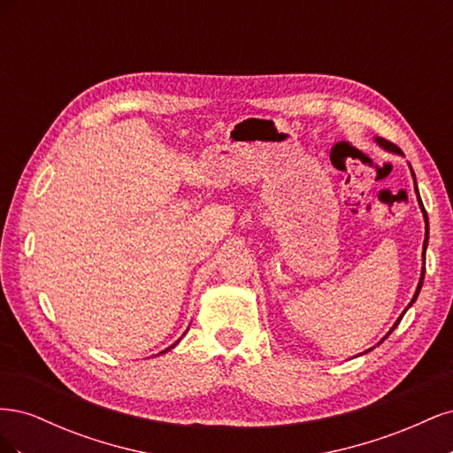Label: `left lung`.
I'll return each mask as SVG.
<instances>
[{
	"label": "left lung",
	"mask_w": 453,
	"mask_h": 453,
	"mask_svg": "<svg viewBox=\"0 0 453 453\" xmlns=\"http://www.w3.org/2000/svg\"><path fill=\"white\" fill-rule=\"evenodd\" d=\"M376 142H378V143H380L381 147H386L388 150H393V153H399V155H401V149H399V147H396L395 143H391V142H388V140H383V138H378ZM412 175H414V172H412ZM416 193H418V185H416ZM418 198H419V193H418ZM419 203H421V198H419ZM421 210H423V217H425V242H423V260H425V248H427V242H429V219H427V213H425V208H423V203H421ZM423 278H425V268H423V272H421V280H419V283H418V289H416V295H414V298H412V303H410V304H408V308H410V306H412V304H414V300L418 298V295H419V291H421V285H423ZM408 308H406V310H408ZM406 310L403 311V315L406 313ZM403 315H401V318H399V319H396V323H395V325L391 326V331H389V334H391V333L395 331V326L401 323V319H403ZM389 334H388V336H389ZM388 336H386V338H388ZM386 338H383V340H386ZM383 340H381V342H383ZM381 342H380V344H381Z\"/></svg>",
	"instance_id": "8db88e82"
}]
</instances>
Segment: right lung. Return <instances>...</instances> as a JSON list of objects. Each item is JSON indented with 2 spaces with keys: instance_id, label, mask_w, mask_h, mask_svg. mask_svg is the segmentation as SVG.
I'll return each mask as SVG.
<instances>
[{
  "instance_id": "obj_1",
  "label": "right lung",
  "mask_w": 453,
  "mask_h": 453,
  "mask_svg": "<svg viewBox=\"0 0 453 453\" xmlns=\"http://www.w3.org/2000/svg\"><path fill=\"white\" fill-rule=\"evenodd\" d=\"M175 344H177V342H175ZM175 344H173V346H175ZM173 346H172V348H173ZM172 348H168V349H172ZM168 349H166V351H168ZM162 353H164V351H162Z\"/></svg>"
}]
</instances>
